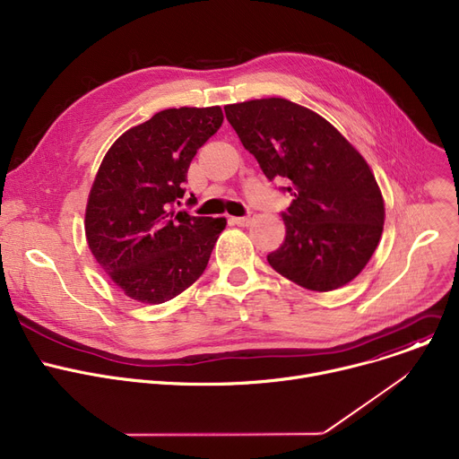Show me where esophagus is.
<instances>
[{
    "instance_id": "esophagus-1",
    "label": "esophagus",
    "mask_w": 459,
    "mask_h": 459,
    "mask_svg": "<svg viewBox=\"0 0 459 459\" xmlns=\"http://www.w3.org/2000/svg\"><path fill=\"white\" fill-rule=\"evenodd\" d=\"M253 221V216L249 213V216H243V218H232V223L234 225H239V227H249Z\"/></svg>"
}]
</instances>
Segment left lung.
Wrapping results in <instances>:
<instances>
[{"mask_svg":"<svg viewBox=\"0 0 459 459\" xmlns=\"http://www.w3.org/2000/svg\"><path fill=\"white\" fill-rule=\"evenodd\" d=\"M229 124L269 180L293 195L282 213L286 238L269 265L312 291L354 281L384 230V197L359 151L317 112L284 98L225 107Z\"/></svg>","mask_w":459,"mask_h":459,"instance_id":"obj_1","label":"left lung"}]
</instances>
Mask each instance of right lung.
<instances>
[{"label": "right lung", "mask_w": 459, "mask_h": 459, "mask_svg": "<svg viewBox=\"0 0 459 459\" xmlns=\"http://www.w3.org/2000/svg\"><path fill=\"white\" fill-rule=\"evenodd\" d=\"M223 124L221 107L157 112L107 151L88 194V247L127 297L160 304L206 269L225 218L178 212L197 149Z\"/></svg>", "instance_id": "right-lung-1"}]
</instances>
